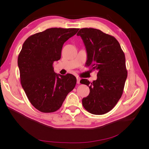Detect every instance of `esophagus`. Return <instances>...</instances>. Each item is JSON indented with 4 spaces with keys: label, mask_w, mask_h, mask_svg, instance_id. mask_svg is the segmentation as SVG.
<instances>
[{
    "label": "esophagus",
    "mask_w": 149,
    "mask_h": 149,
    "mask_svg": "<svg viewBox=\"0 0 149 149\" xmlns=\"http://www.w3.org/2000/svg\"><path fill=\"white\" fill-rule=\"evenodd\" d=\"M77 83L78 84L80 83V79L79 78H77Z\"/></svg>",
    "instance_id": "obj_1"
}]
</instances>
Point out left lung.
<instances>
[{
	"mask_svg": "<svg viewBox=\"0 0 149 149\" xmlns=\"http://www.w3.org/2000/svg\"><path fill=\"white\" fill-rule=\"evenodd\" d=\"M87 53L86 66L97 70V79L80 83L89 88V95L82 100L84 109L91 114L102 115L113 109L123 93L127 71L124 53L114 37L98 29L84 28L77 33Z\"/></svg>",
	"mask_w": 149,
	"mask_h": 149,
	"instance_id": "left-lung-1",
	"label": "left lung"
}]
</instances>
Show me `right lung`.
Instances as JSON below:
<instances>
[{
	"label": "right lung",
	"mask_w": 149,
	"mask_h": 149,
	"mask_svg": "<svg viewBox=\"0 0 149 149\" xmlns=\"http://www.w3.org/2000/svg\"><path fill=\"white\" fill-rule=\"evenodd\" d=\"M79 29L51 28L31 35L18 57L22 86L30 103L40 112H53L75 87L71 74H56L53 63L61 58L64 43Z\"/></svg>",
	"instance_id": "add662e5"
}]
</instances>
